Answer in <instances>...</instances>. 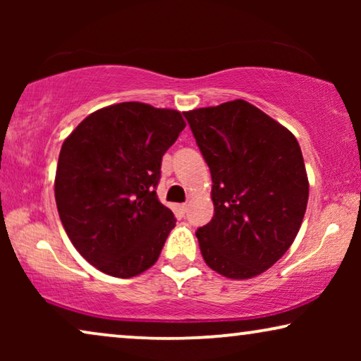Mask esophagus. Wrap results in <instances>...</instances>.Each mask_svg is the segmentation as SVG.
Returning <instances> with one entry per match:
<instances>
[{
  "instance_id": "34e87169",
  "label": "esophagus",
  "mask_w": 361,
  "mask_h": 361,
  "mask_svg": "<svg viewBox=\"0 0 361 361\" xmlns=\"http://www.w3.org/2000/svg\"><path fill=\"white\" fill-rule=\"evenodd\" d=\"M177 209H179L180 214H185V212H187V204H179V205H177Z\"/></svg>"
}]
</instances>
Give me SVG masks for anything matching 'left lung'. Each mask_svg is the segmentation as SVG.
Returning <instances> with one entry per match:
<instances>
[{"instance_id": "obj_1", "label": "left lung", "mask_w": 361, "mask_h": 361, "mask_svg": "<svg viewBox=\"0 0 361 361\" xmlns=\"http://www.w3.org/2000/svg\"><path fill=\"white\" fill-rule=\"evenodd\" d=\"M184 116L214 182V219L195 231L202 256L225 278H255L289 250L302 224L309 180L299 142L245 100Z\"/></svg>"}]
</instances>
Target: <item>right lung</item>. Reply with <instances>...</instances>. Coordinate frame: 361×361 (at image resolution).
<instances>
[{"instance_id":"obj_1","label":"right lung","mask_w":361,"mask_h":361,"mask_svg":"<svg viewBox=\"0 0 361 361\" xmlns=\"http://www.w3.org/2000/svg\"><path fill=\"white\" fill-rule=\"evenodd\" d=\"M185 128L176 110L125 102L88 115L63 141L59 216L92 266L133 278L159 258L174 214L157 199L161 161Z\"/></svg>"}]
</instances>
